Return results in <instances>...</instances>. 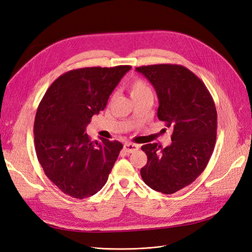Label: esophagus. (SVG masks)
Returning <instances> with one entry per match:
<instances>
[{"label":"esophagus","instance_id":"obj_1","mask_svg":"<svg viewBox=\"0 0 252 252\" xmlns=\"http://www.w3.org/2000/svg\"><path fill=\"white\" fill-rule=\"evenodd\" d=\"M138 148H140V146L135 145V144H131V143H126V144L124 145V150H125V152H127L128 154H129V153H134L135 151L138 150Z\"/></svg>","mask_w":252,"mask_h":252}]
</instances>
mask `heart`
Returning a JSON list of instances; mask_svg holds the SVG:
<instances>
[{
    "label": "heart",
    "mask_w": 252,
    "mask_h": 252,
    "mask_svg": "<svg viewBox=\"0 0 252 252\" xmlns=\"http://www.w3.org/2000/svg\"><path fill=\"white\" fill-rule=\"evenodd\" d=\"M129 92H130V96L135 97L138 96V94H144V93H148L150 92L148 85L146 84V82H144L141 79H135L133 80L129 85Z\"/></svg>",
    "instance_id": "b5f03b06"
}]
</instances>
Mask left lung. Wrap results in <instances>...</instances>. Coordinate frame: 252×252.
Returning <instances> with one entry per match:
<instances>
[{"instance_id":"left-lung-1","label":"left lung","mask_w":252,"mask_h":252,"mask_svg":"<svg viewBox=\"0 0 252 252\" xmlns=\"http://www.w3.org/2000/svg\"><path fill=\"white\" fill-rule=\"evenodd\" d=\"M158 98V118L171 127L172 144L142 146L148 160L141 169L145 184L162 194H173L201 174L213 154L217 110L209 90L199 78L178 64L138 66Z\"/></svg>"}]
</instances>
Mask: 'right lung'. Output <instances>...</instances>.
<instances>
[{"mask_svg": "<svg viewBox=\"0 0 252 252\" xmlns=\"http://www.w3.org/2000/svg\"><path fill=\"white\" fill-rule=\"evenodd\" d=\"M130 65L83 67L64 73L51 84L34 121V144L47 177L65 195L93 196L104 187L123 145L85 133L93 116L108 98Z\"/></svg>", "mask_w": 252, "mask_h": 252, "instance_id": "add662e5", "label": "right lung"}]
</instances>
